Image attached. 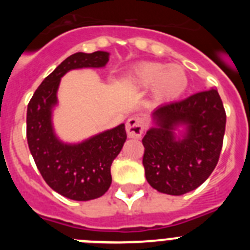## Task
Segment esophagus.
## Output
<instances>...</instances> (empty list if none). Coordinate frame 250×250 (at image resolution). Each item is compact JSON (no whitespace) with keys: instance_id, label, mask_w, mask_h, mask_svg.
Instances as JSON below:
<instances>
[{"instance_id":"34e87169","label":"esophagus","mask_w":250,"mask_h":250,"mask_svg":"<svg viewBox=\"0 0 250 250\" xmlns=\"http://www.w3.org/2000/svg\"><path fill=\"white\" fill-rule=\"evenodd\" d=\"M145 127H146V121H145V119L140 118V116H132L126 123L127 135L134 139L140 138L141 134L144 132Z\"/></svg>"}]
</instances>
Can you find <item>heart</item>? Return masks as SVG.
Wrapping results in <instances>:
<instances>
[{"label":"heart","instance_id":"1","mask_svg":"<svg viewBox=\"0 0 250 250\" xmlns=\"http://www.w3.org/2000/svg\"><path fill=\"white\" fill-rule=\"evenodd\" d=\"M136 87H151L158 101H173L188 87V75L180 65H165L161 62H144L136 66L129 76Z\"/></svg>","mask_w":250,"mask_h":250}]
</instances>
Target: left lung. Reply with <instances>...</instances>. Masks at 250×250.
I'll use <instances>...</instances> for the list:
<instances>
[{
  "label": "left lung",
  "mask_w": 250,
  "mask_h": 250,
  "mask_svg": "<svg viewBox=\"0 0 250 250\" xmlns=\"http://www.w3.org/2000/svg\"><path fill=\"white\" fill-rule=\"evenodd\" d=\"M152 119L155 126L143 139L147 183L169 195L200 187L218 164L225 132L227 115L216 89L161 105ZM179 126H186L182 138L173 132Z\"/></svg>",
  "instance_id": "1"
}]
</instances>
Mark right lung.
<instances>
[{
  "label": "right lung",
  "mask_w": 250,
  "mask_h": 250,
  "mask_svg": "<svg viewBox=\"0 0 250 250\" xmlns=\"http://www.w3.org/2000/svg\"><path fill=\"white\" fill-rule=\"evenodd\" d=\"M109 52H76L63 60L37 87L27 106L26 135L30 151L51 189L77 202L100 198L111 185L112 161L126 140L125 125L106 130L79 144H65L52 126L61 77L70 70L104 67Z\"/></svg>",
  "instance_id": "add662e5"
}]
</instances>
